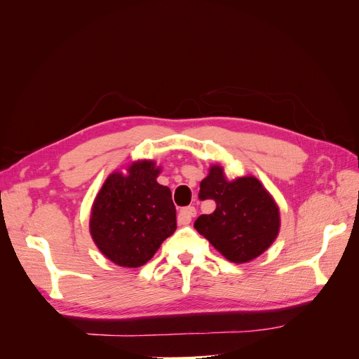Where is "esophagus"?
<instances>
[{"instance_id":"34e87169","label":"esophagus","mask_w":359,"mask_h":359,"mask_svg":"<svg viewBox=\"0 0 359 359\" xmlns=\"http://www.w3.org/2000/svg\"><path fill=\"white\" fill-rule=\"evenodd\" d=\"M196 215V208L194 206H186L178 212V224H189L193 217Z\"/></svg>"}]
</instances>
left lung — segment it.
<instances>
[{
	"label": "left lung",
	"instance_id": "obj_1",
	"mask_svg": "<svg viewBox=\"0 0 359 359\" xmlns=\"http://www.w3.org/2000/svg\"><path fill=\"white\" fill-rule=\"evenodd\" d=\"M199 199H212L215 210L199 215L194 229L231 262L244 264L256 259L278 235V206L252 175L229 181L224 169L214 165L201 182Z\"/></svg>",
	"mask_w": 359,
	"mask_h": 359
}]
</instances>
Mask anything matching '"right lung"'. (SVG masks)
<instances>
[{
	"instance_id": "obj_1",
	"label": "right lung",
	"mask_w": 359,
	"mask_h": 359,
	"mask_svg": "<svg viewBox=\"0 0 359 359\" xmlns=\"http://www.w3.org/2000/svg\"><path fill=\"white\" fill-rule=\"evenodd\" d=\"M160 168L139 160L127 175L114 172L93 203L90 232L100 252L126 268L145 265L177 229L172 193L157 182Z\"/></svg>"
}]
</instances>
